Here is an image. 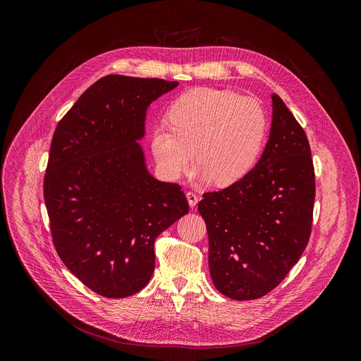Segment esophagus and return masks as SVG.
Masks as SVG:
<instances>
[{
  "label": "esophagus",
  "mask_w": 361,
  "mask_h": 361,
  "mask_svg": "<svg viewBox=\"0 0 361 361\" xmlns=\"http://www.w3.org/2000/svg\"><path fill=\"white\" fill-rule=\"evenodd\" d=\"M187 200H188V204H190V207H195V204L198 202V195L195 194V192H192V191H188L187 194Z\"/></svg>",
  "instance_id": "34e87169"
}]
</instances>
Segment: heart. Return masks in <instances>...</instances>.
I'll list each match as a JSON object with an SVG mask.
<instances>
[{
	"instance_id": "obj_1",
	"label": "heart",
	"mask_w": 361,
	"mask_h": 361,
	"mask_svg": "<svg viewBox=\"0 0 361 361\" xmlns=\"http://www.w3.org/2000/svg\"><path fill=\"white\" fill-rule=\"evenodd\" d=\"M169 117L171 126L154 127L151 152L170 180L180 178L194 157L201 180L234 184L255 166L267 137L264 109L231 90H191L173 102Z\"/></svg>"
}]
</instances>
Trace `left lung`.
<instances>
[{
  "label": "left lung",
  "mask_w": 361,
  "mask_h": 361,
  "mask_svg": "<svg viewBox=\"0 0 361 361\" xmlns=\"http://www.w3.org/2000/svg\"><path fill=\"white\" fill-rule=\"evenodd\" d=\"M263 156L240 181L204 192L198 212L209 233L216 288L233 300L276 288L312 234L316 177L307 135L277 95Z\"/></svg>",
  "instance_id": "8db88e82"
}]
</instances>
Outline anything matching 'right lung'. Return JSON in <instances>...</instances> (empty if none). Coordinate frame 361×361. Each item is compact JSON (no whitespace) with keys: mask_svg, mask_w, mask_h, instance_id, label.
Masks as SVG:
<instances>
[{"mask_svg":"<svg viewBox=\"0 0 361 361\" xmlns=\"http://www.w3.org/2000/svg\"><path fill=\"white\" fill-rule=\"evenodd\" d=\"M177 81L107 75L94 82L59 123L44 177L54 247L66 267L109 298L149 281L154 243L188 202L176 183L154 178L141 145L152 101Z\"/></svg>","mask_w":361,"mask_h":361,"instance_id":"right-lung-1","label":"right lung"}]
</instances>
